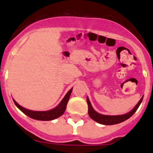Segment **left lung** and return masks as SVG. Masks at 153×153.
<instances>
[{
    "mask_svg": "<svg viewBox=\"0 0 153 153\" xmlns=\"http://www.w3.org/2000/svg\"><path fill=\"white\" fill-rule=\"evenodd\" d=\"M143 97L141 98V100L138 101V103L136 104V106H135L130 112H129L126 114H124V115H102V114H99L98 112H97L96 111L94 110L92 105H91L90 101H89V98H88L87 97V98H86V102H87L88 104V113H89V117H90L92 120H94L95 121H96V122L99 123V124H101L113 125L119 124V123L123 122V121H126L128 118H130V117L136 112V110L138 109V108L139 107L141 103L142 102Z\"/></svg>",
    "mask_w": 153,
    "mask_h": 153,
    "instance_id": "8db88e82",
    "label": "left lung"
}]
</instances>
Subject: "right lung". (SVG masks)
Wrapping results in <instances>:
<instances>
[{
	"instance_id": "obj_1",
	"label": "right lung",
	"mask_w": 153,
	"mask_h": 153,
	"mask_svg": "<svg viewBox=\"0 0 153 153\" xmlns=\"http://www.w3.org/2000/svg\"><path fill=\"white\" fill-rule=\"evenodd\" d=\"M72 90V88L68 91V92L66 94V95L64 96V98H63L62 101L60 102V104H58L56 107L51 109V110L48 111L29 110V109H26V108L23 107V106H20L14 99L13 101L17 107H18L21 112H24L25 115H27V116L30 117L31 118H33V119L35 120H39V121H51V120H54L55 119V118H58V117L61 116V115L64 114V112H65L67 103L68 101H69V96H70Z\"/></svg>"
}]
</instances>
